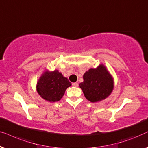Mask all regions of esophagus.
Returning <instances> with one entry per match:
<instances>
[{
    "label": "esophagus",
    "instance_id": "1",
    "mask_svg": "<svg viewBox=\"0 0 148 148\" xmlns=\"http://www.w3.org/2000/svg\"><path fill=\"white\" fill-rule=\"evenodd\" d=\"M72 86H76V87H77V86H78V84L77 83V82H73V83H72Z\"/></svg>",
    "mask_w": 148,
    "mask_h": 148
}]
</instances>
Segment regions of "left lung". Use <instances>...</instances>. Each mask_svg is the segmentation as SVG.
<instances>
[{"instance_id": "8db88e82", "label": "left lung", "mask_w": 148, "mask_h": 148, "mask_svg": "<svg viewBox=\"0 0 148 148\" xmlns=\"http://www.w3.org/2000/svg\"><path fill=\"white\" fill-rule=\"evenodd\" d=\"M84 81L79 84L88 101L97 102L106 99L114 88L112 76L103 65L84 73Z\"/></svg>"}]
</instances>
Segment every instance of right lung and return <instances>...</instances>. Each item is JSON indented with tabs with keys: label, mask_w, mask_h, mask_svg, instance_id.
<instances>
[{
	"label": "right lung",
	"mask_w": 148,
	"mask_h": 148,
	"mask_svg": "<svg viewBox=\"0 0 148 148\" xmlns=\"http://www.w3.org/2000/svg\"><path fill=\"white\" fill-rule=\"evenodd\" d=\"M71 85L68 78L64 77L58 70L47 72L37 83V91L44 99L56 102L62 99L67 88Z\"/></svg>",
	"instance_id": "right-lung-1"
}]
</instances>
